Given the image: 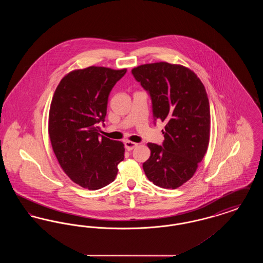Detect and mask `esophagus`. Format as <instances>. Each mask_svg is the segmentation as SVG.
Masks as SVG:
<instances>
[{
    "label": "esophagus",
    "mask_w": 263,
    "mask_h": 263,
    "mask_svg": "<svg viewBox=\"0 0 263 263\" xmlns=\"http://www.w3.org/2000/svg\"><path fill=\"white\" fill-rule=\"evenodd\" d=\"M137 143H134V142H130V141H126L124 143V146H125L126 149L128 151L133 150L135 147H137Z\"/></svg>",
    "instance_id": "esophagus-1"
}]
</instances>
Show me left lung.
I'll return each instance as SVG.
<instances>
[{
    "label": "left lung",
    "instance_id": "left-lung-1",
    "mask_svg": "<svg viewBox=\"0 0 263 263\" xmlns=\"http://www.w3.org/2000/svg\"><path fill=\"white\" fill-rule=\"evenodd\" d=\"M152 100L154 123H164L163 145L148 143L143 163L148 179L162 188L181 186L205 156L210 137V105L200 80L187 68L166 62L132 70Z\"/></svg>",
    "mask_w": 263,
    "mask_h": 263
}]
</instances>
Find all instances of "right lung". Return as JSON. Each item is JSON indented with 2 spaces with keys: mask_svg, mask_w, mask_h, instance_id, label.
Wrapping results in <instances>:
<instances>
[{
  "mask_svg": "<svg viewBox=\"0 0 263 263\" xmlns=\"http://www.w3.org/2000/svg\"><path fill=\"white\" fill-rule=\"evenodd\" d=\"M127 70L88 67L65 76L51 101L48 132L63 171L75 183L97 190L115 179L124 145L100 136L108 97Z\"/></svg>",
  "mask_w": 263,
  "mask_h": 263,
  "instance_id": "add662e5",
  "label": "right lung"
}]
</instances>
